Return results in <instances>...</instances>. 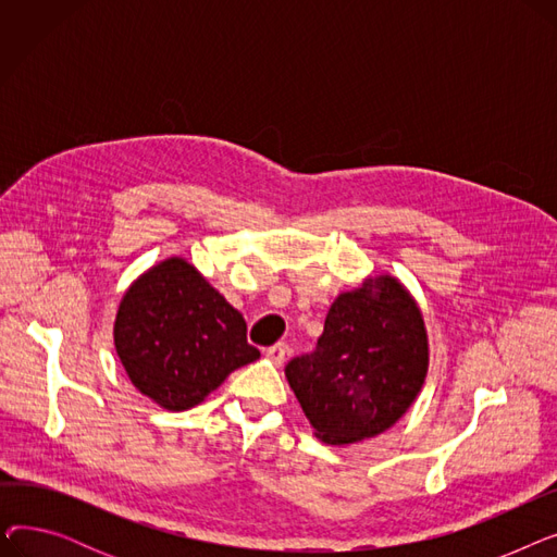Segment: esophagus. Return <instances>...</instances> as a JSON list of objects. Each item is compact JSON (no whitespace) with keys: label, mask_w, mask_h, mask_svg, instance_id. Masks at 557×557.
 I'll return each mask as SVG.
<instances>
[{"label":"esophagus","mask_w":557,"mask_h":557,"mask_svg":"<svg viewBox=\"0 0 557 557\" xmlns=\"http://www.w3.org/2000/svg\"><path fill=\"white\" fill-rule=\"evenodd\" d=\"M288 355V345L286 343H275L271 347H267V357L275 363V366H282L284 359Z\"/></svg>","instance_id":"1"}]
</instances>
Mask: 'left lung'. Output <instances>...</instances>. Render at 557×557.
I'll return each mask as SVG.
<instances>
[{
	"label": "left lung",
	"instance_id": "left-lung-1",
	"mask_svg": "<svg viewBox=\"0 0 557 557\" xmlns=\"http://www.w3.org/2000/svg\"><path fill=\"white\" fill-rule=\"evenodd\" d=\"M426 366L422 313L382 275L338 296L315 347L284 372L320 441L347 445L391 429L418 397Z\"/></svg>",
	"mask_w": 557,
	"mask_h": 557
}]
</instances>
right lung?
<instances>
[{
  "label": "right lung",
  "instance_id": "obj_1",
  "mask_svg": "<svg viewBox=\"0 0 557 557\" xmlns=\"http://www.w3.org/2000/svg\"><path fill=\"white\" fill-rule=\"evenodd\" d=\"M114 347L135 388L169 411H187L232 370L259 359L244 315L178 257L158 263L126 290Z\"/></svg>",
  "mask_w": 557,
  "mask_h": 557
}]
</instances>
